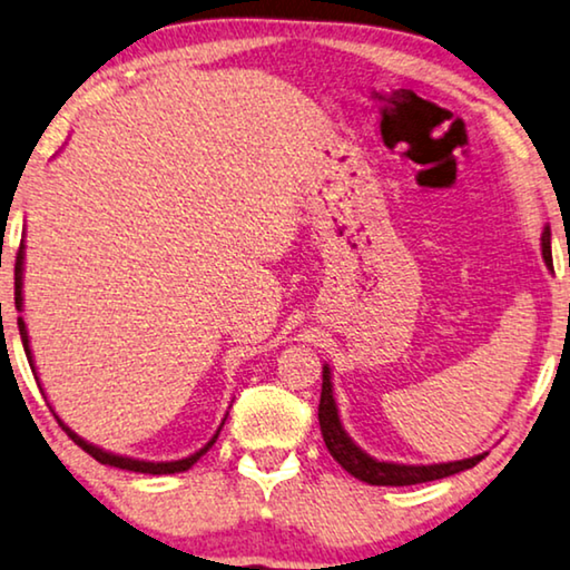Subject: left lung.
I'll return each instance as SVG.
<instances>
[{"mask_svg": "<svg viewBox=\"0 0 570 570\" xmlns=\"http://www.w3.org/2000/svg\"><path fill=\"white\" fill-rule=\"evenodd\" d=\"M542 257L550 265V228L542 230ZM318 424L321 434L332 458L340 463L346 473L360 478L370 485H414L426 481H440V478L455 475L460 470H468L478 465L483 455L455 460V463H440V465H399V463H381V460L370 458L367 452H362L350 436H346L344 426L340 422V411H336L334 391H332V373L324 365V385H321V403H318Z\"/></svg>", "mask_w": 570, "mask_h": 570, "instance_id": "8db88e82", "label": "left lung"}]
</instances>
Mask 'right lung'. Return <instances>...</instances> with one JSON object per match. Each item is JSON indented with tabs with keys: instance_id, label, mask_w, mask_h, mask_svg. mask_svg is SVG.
Returning a JSON list of instances; mask_svg holds the SVG:
<instances>
[{
	"instance_id": "add662e5",
	"label": "right lung",
	"mask_w": 570,
	"mask_h": 570,
	"mask_svg": "<svg viewBox=\"0 0 570 570\" xmlns=\"http://www.w3.org/2000/svg\"><path fill=\"white\" fill-rule=\"evenodd\" d=\"M14 308L18 311H22V244H20V252H18V259H14ZM18 328H20V336H22V346H24V354H28V362H30V367H32V357H30V344H28V332H24V321H22V316L18 318ZM36 370V367H32ZM56 422H59V426L63 429L66 434L71 436L73 442L79 444L81 450L87 452V455H92L97 463H102V465H112V468H120V470H134V473H148V475H167V473H183V470H189L193 468L197 460H200L205 452H208L213 444H216V440H218V434H220V424L218 426V432L213 434V440L205 444L203 450H197L195 455H189V458H185V460H175V463H146V460H134V458H122V455H112V452H105V450H100V448H95V444H89V442H85L81 440L79 434H73L69 426H66L59 416H56Z\"/></svg>"
}]
</instances>
